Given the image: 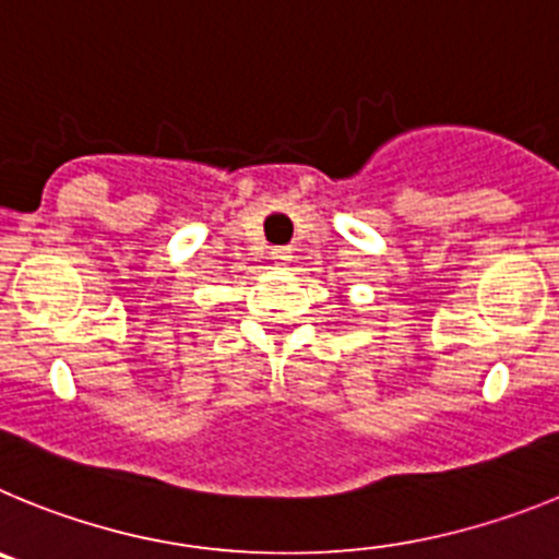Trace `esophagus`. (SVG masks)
I'll list each match as a JSON object with an SVG mask.
<instances>
[{"label": "esophagus", "mask_w": 559, "mask_h": 559, "mask_svg": "<svg viewBox=\"0 0 559 559\" xmlns=\"http://www.w3.org/2000/svg\"><path fill=\"white\" fill-rule=\"evenodd\" d=\"M271 260H274L276 265H288L290 260H294V249H288V246H276V249H271Z\"/></svg>", "instance_id": "34e87169"}]
</instances>
